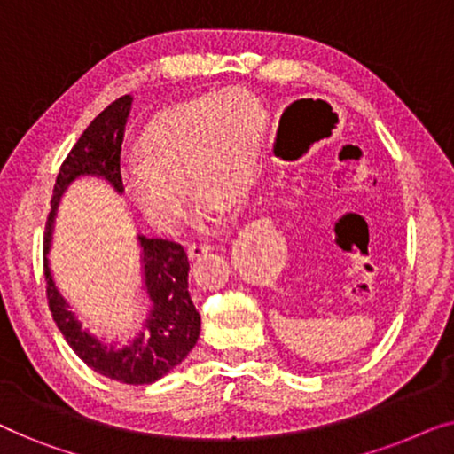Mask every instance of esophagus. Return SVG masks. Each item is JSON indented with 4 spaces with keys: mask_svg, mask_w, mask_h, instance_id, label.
<instances>
[{
    "mask_svg": "<svg viewBox=\"0 0 454 454\" xmlns=\"http://www.w3.org/2000/svg\"><path fill=\"white\" fill-rule=\"evenodd\" d=\"M210 252V244L208 241H194V244L188 246V256L194 260V258H200L202 254Z\"/></svg>",
    "mask_w": 454,
    "mask_h": 454,
    "instance_id": "1",
    "label": "esophagus"
}]
</instances>
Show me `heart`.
I'll list each match as a JSON object with an SVG mask.
<instances>
[{
  "instance_id": "heart-1",
  "label": "heart",
  "mask_w": 454,
  "mask_h": 454,
  "mask_svg": "<svg viewBox=\"0 0 454 454\" xmlns=\"http://www.w3.org/2000/svg\"><path fill=\"white\" fill-rule=\"evenodd\" d=\"M264 114L239 90L207 95L148 123L141 159H128L121 179L142 216L160 233H176L185 192L210 207H235L256 177ZM208 210V208H207Z\"/></svg>"
}]
</instances>
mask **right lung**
Segmentation results:
<instances>
[{
    "mask_svg": "<svg viewBox=\"0 0 454 454\" xmlns=\"http://www.w3.org/2000/svg\"><path fill=\"white\" fill-rule=\"evenodd\" d=\"M129 105H132L129 95L115 98L92 120L72 151L67 153L53 185L51 213L45 223L43 254H47L51 246L55 207L66 185L74 177L95 173L109 179L117 192L123 190L120 157ZM138 239L145 252V277L148 295L153 300V314L145 326V334H140L126 349H114V347L98 343L95 337L82 331L76 316L67 309L66 300L55 289L47 258L43 260L49 309L67 345L89 368L111 380L126 384H151L163 378L167 372H171L188 357L200 334V314L188 291L190 262L182 244L171 239L145 238V235H140Z\"/></svg>",
    "mask_w": 454,
    "mask_h": 454,
    "instance_id": "obj_1",
    "label": "right lung"
}]
</instances>
